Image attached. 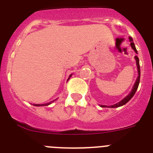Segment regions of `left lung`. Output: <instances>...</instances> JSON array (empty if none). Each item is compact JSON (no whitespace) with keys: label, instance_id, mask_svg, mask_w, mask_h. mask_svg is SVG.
Instances as JSON below:
<instances>
[{"label":"left lung","instance_id":"left-lung-1","mask_svg":"<svg viewBox=\"0 0 153 153\" xmlns=\"http://www.w3.org/2000/svg\"><path fill=\"white\" fill-rule=\"evenodd\" d=\"M129 41H130V45L131 47H132V48L135 51V52L137 53V51H136V47H135V44L134 43H133V40H132V37H129ZM135 59H136V65H137V70H138V74H139V76H138L137 79H136V83H135L134 86H133V88H132V91H131V93H129V95L127 96L126 97H125V98L123 100L120 101V102H118V103H116L114 104V105H113V106H110L109 107L111 108H117V107H119V106H123V105H125L126 102H129V100H130L131 99H132V97L134 96V94L136 93V90H137L138 89V86H139V84H140V60H139V58H138L137 56H135ZM101 107H106V106H103V105H101Z\"/></svg>","mask_w":153,"mask_h":153}]
</instances>
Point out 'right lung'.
<instances>
[{
    "instance_id": "1",
    "label": "right lung",
    "mask_w": 153,
    "mask_h": 153,
    "mask_svg": "<svg viewBox=\"0 0 153 153\" xmlns=\"http://www.w3.org/2000/svg\"><path fill=\"white\" fill-rule=\"evenodd\" d=\"M70 76H71V75L70 76ZM69 79H70V78H69ZM53 102H54V100L53 101H51V102H48V103H46V104H44V105H40V104H37V105H34V106H47V105H49V104H51V103H52Z\"/></svg>"
}]
</instances>
